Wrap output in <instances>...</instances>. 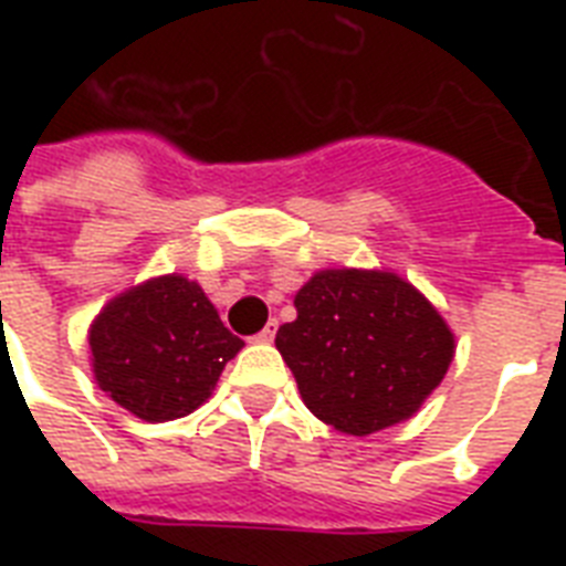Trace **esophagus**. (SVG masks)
Here are the masks:
<instances>
[{
  "label": "esophagus",
  "instance_id": "obj_1",
  "mask_svg": "<svg viewBox=\"0 0 566 566\" xmlns=\"http://www.w3.org/2000/svg\"><path fill=\"white\" fill-rule=\"evenodd\" d=\"M275 328H279V319H270V323H266V326L261 328L252 340H255V344H270V340L275 337Z\"/></svg>",
  "mask_w": 566,
  "mask_h": 566
}]
</instances>
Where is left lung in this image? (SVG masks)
<instances>
[{
  "label": "left lung",
  "mask_w": 566,
  "mask_h": 566,
  "mask_svg": "<svg viewBox=\"0 0 566 566\" xmlns=\"http://www.w3.org/2000/svg\"><path fill=\"white\" fill-rule=\"evenodd\" d=\"M275 335L308 411L344 434H373L420 411L455 337L413 284L381 270H319Z\"/></svg>",
  "instance_id": "left-lung-1"
}]
</instances>
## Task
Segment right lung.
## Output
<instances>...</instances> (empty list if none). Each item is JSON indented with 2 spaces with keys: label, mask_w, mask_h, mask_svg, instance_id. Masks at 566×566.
Returning <instances> with one entry per match:
<instances>
[{
  "label": "right lung",
  "mask_w": 566,
  "mask_h": 566,
  "mask_svg": "<svg viewBox=\"0 0 566 566\" xmlns=\"http://www.w3.org/2000/svg\"><path fill=\"white\" fill-rule=\"evenodd\" d=\"M87 344L96 385L114 402L146 422H167L211 396L243 340L222 326L199 284L172 273L111 300Z\"/></svg>",
  "instance_id": "add662e5"
}]
</instances>
